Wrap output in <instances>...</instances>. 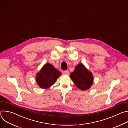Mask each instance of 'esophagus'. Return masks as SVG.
<instances>
[{
	"label": "esophagus",
	"instance_id": "obj_1",
	"mask_svg": "<svg viewBox=\"0 0 128 128\" xmlns=\"http://www.w3.org/2000/svg\"><path fill=\"white\" fill-rule=\"evenodd\" d=\"M63 73L65 74H70V72L68 70H64V71L63 72Z\"/></svg>",
	"mask_w": 128,
	"mask_h": 128
}]
</instances>
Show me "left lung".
<instances>
[{
  "instance_id": "8db88e82",
  "label": "left lung",
  "mask_w": 128,
  "mask_h": 128,
  "mask_svg": "<svg viewBox=\"0 0 128 128\" xmlns=\"http://www.w3.org/2000/svg\"><path fill=\"white\" fill-rule=\"evenodd\" d=\"M70 78L79 89L82 91L88 90L93 84V76L82 64L79 63L74 70L70 74Z\"/></svg>"
}]
</instances>
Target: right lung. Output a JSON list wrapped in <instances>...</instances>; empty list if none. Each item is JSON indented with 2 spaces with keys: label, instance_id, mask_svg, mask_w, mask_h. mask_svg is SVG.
<instances>
[{
  "label": "right lung",
  "instance_id": "right-lung-1",
  "mask_svg": "<svg viewBox=\"0 0 128 128\" xmlns=\"http://www.w3.org/2000/svg\"><path fill=\"white\" fill-rule=\"evenodd\" d=\"M61 75V72L52 64L46 63L36 74V81L41 88L48 89L55 83Z\"/></svg>",
  "mask_w": 128,
  "mask_h": 128
}]
</instances>
